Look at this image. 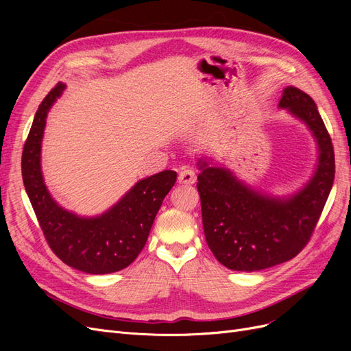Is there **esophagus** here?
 Returning a JSON list of instances; mask_svg holds the SVG:
<instances>
[{
  "label": "esophagus",
  "instance_id": "esophagus-1",
  "mask_svg": "<svg viewBox=\"0 0 351 351\" xmlns=\"http://www.w3.org/2000/svg\"><path fill=\"white\" fill-rule=\"evenodd\" d=\"M178 182L182 184H193L196 182V173L190 168H183L178 174Z\"/></svg>",
  "mask_w": 351,
  "mask_h": 351
}]
</instances>
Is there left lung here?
<instances>
[{"instance_id": "1", "label": "left lung", "mask_w": 351, "mask_h": 351, "mask_svg": "<svg viewBox=\"0 0 351 351\" xmlns=\"http://www.w3.org/2000/svg\"><path fill=\"white\" fill-rule=\"evenodd\" d=\"M278 107L302 121L317 146L315 171L294 193L261 192L208 156L196 162L206 243L218 262L232 271H261L293 259L309 241L332 189L334 147L315 101L287 86Z\"/></svg>"}]
</instances>
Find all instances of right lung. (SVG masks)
<instances>
[{"instance_id": "add662e5", "label": "right lung", "mask_w": 351, "mask_h": 351, "mask_svg": "<svg viewBox=\"0 0 351 351\" xmlns=\"http://www.w3.org/2000/svg\"><path fill=\"white\" fill-rule=\"evenodd\" d=\"M64 89V83H57L40 102L32 123L22 155L26 193L49 247L62 262L95 275L121 271L145 247L162 200L176 184L177 173L165 169L139 180L101 215L82 217L62 208L45 184L40 152L48 112Z\"/></svg>"}]
</instances>
